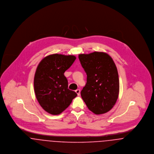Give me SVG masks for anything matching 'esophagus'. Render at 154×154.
Instances as JSON below:
<instances>
[{
	"label": "esophagus",
	"mask_w": 154,
	"mask_h": 154,
	"mask_svg": "<svg viewBox=\"0 0 154 154\" xmlns=\"http://www.w3.org/2000/svg\"><path fill=\"white\" fill-rule=\"evenodd\" d=\"M75 93L77 94V95H78V96H79V95H80V89H77V90H75Z\"/></svg>",
	"instance_id": "34e87169"
}]
</instances>
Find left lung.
I'll return each mask as SVG.
<instances>
[{"label":"left lung","mask_w":154,"mask_h":154,"mask_svg":"<svg viewBox=\"0 0 154 154\" xmlns=\"http://www.w3.org/2000/svg\"><path fill=\"white\" fill-rule=\"evenodd\" d=\"M79 58L87 74V83L81 96L88 109L96 115L110 110L119 93L116 66L107 53L94 52L79 54Z\"/></svg>","instance_id":"obj_1"}]
</instances>
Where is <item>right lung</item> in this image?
<instances>
[{
	"label": "right lung",
	"instance_id": "1",
	"mask_svg": "<svg viewBox=\"0 0 154 154\" xmlns=\"http://www.w3.org/2000/svg\"><path fill=\"white\" fill-rule=\"evenodd\" d=\"M75 59L74 55L52 54L43 58L36 68L34 81L36 97L50 114H60L77 96L68 88V81L64 74Z\"/></svg>",
	"mask_w": 154,
	"mask_h": 154
}]
</instances>
